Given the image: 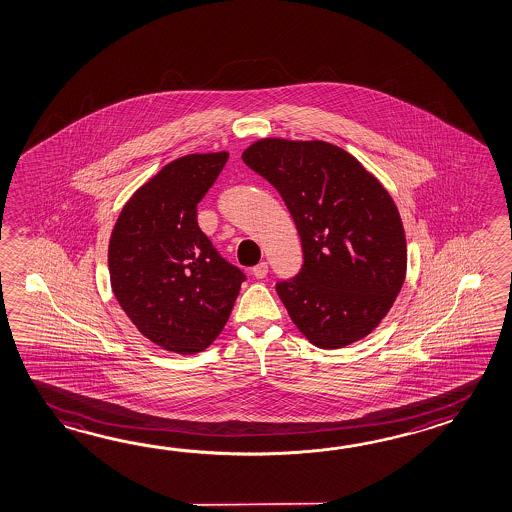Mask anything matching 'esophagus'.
Listing matches in <instances>:
<instances>
[{
  "label": "esophagus",
  "instance_id": "34e87169",
  "mask_svg": "<svg viewBox=\"0 0 512 512\" xmlns=\"http://www.w3.org/2000/svg\"><path fill=\"white\" fill-rule=\"evenodd\" d=\"M251 273H253V277H257V279H264V277L268 275V262H259V264L251 270Z\"/></svg>",
  "mask_w": 512,
  "mask_h": 512
}]
</instances>
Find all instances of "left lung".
<instances>
[{
  "mask_svg": "<svg viewBox=\"0 0 512 512\" xmlns=\"http://www.w3.org/2000/svg\"><path fill=\"white\" fill-rule=\"evenodd\" d=\"M242 160L281 193L303 244V266L275 288L319 348H341L385 317L407 273L396 204L350 153L328 142L264 138Z\"/></svg>",
  "mask_w": 512,
  "mask_h": 512,
  "instance_id": "1",
  "label": "left lung"
}]
</instances>
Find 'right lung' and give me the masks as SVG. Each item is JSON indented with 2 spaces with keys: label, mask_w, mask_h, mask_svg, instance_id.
Listing matches in <instances>:
<instances>
[{
  "label": "right lung",
  "mask_w": 512,
  "mask_h": 512,
  "mask_svg": "<svg viewBox=\"0 0 512 512\" xmlns=\"http://www.w3.org/2000/svg\"><path fill=\"white\" fill-rule=\"evenodd\" d=\"M228 157L222 151L167 164L129 199L111 233L116 301L140 334L169 352L206 350L246 281L197 222V206Z\"/></svg>",
  "instance_id": "right-lung-1"
}]
</instances>
